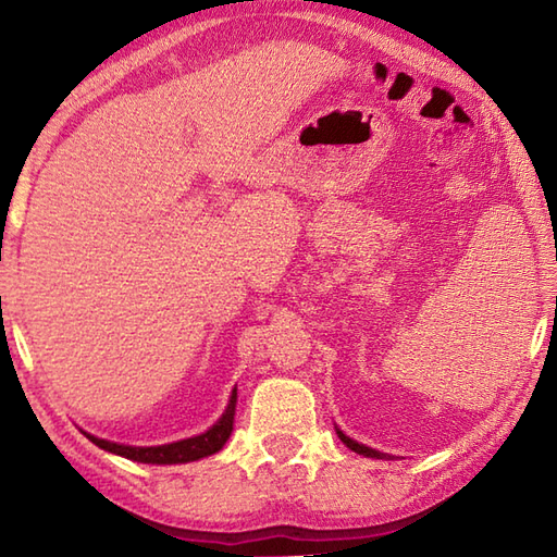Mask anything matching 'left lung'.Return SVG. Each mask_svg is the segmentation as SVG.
<instances>
[{"label":"left lung","instance_id":"1","mask_svg":"<svg viewBox=\"0 0 557 557\" xmlns=\"http://www.w3.org/2000/svg\"><path fill=\"white\" fill-rule=\"evenodd\" d=\"M337 435H339V441H342V443H345L349 449H354V453L366 455V457H377V459H383V457H385L383 453H377V449H371V447H366V445H361V443H357V441H351V437H347V435L342 433L339 429H337Z\"/></svg>","mask_w":557,"mask_h":557}]
</instances>
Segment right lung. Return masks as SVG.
I'll return each mask as SVG.
<instances>
[{"label": "right lung", "instance_id": "right-lung-1", "mask_svg": "<svg viewBox=\"0 0 557 557\" xmlns=\"http://www.w3.org/2000/svg\"><path fill=\"white\" fill-rule=\"evenodd\" d=\"M234 407H236V389L230 397V405L224 409L218 423H212L206 433L186 437V441L180 443H170V445H156V447H134V445H120V443H110L102 441V437H96L83 431V435L88 437L90 443H96L100 449H108V453H114L126 459L134 461H144V465H186V461H196L203 459L208 455H215L222 449V445L230 441L232 429H234Z\"/></svg>", "mask_w": 557, "mask_h": 557}]
</instances>
